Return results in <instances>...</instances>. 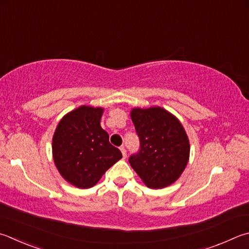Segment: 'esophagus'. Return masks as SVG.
<instances>
[{"instance_id": "esophagus-1", "label": "esophagus", "mask_w": 249, "mask_h": 249, "mask_svg": "<svg viewBox=\"0 0 249 249\" xmlns=\"http://www.w3.org/2000/svg\"><path fill=\"white\" fill-rule=\"evenodd\" d=\"M120 149H121V151H122V155H123L124 158H126V149H125V147L124 146H121Z\"/></svg>"}]
</instances>
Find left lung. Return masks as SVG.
<instances>
[{
	"label": "left lung",
	"mask_w": 249,
	"mask_h": 249,
	"mask_svg": "<svg viewBox=\"0 0 249 249\" xmlns=\"http://www.w3.org/2000/svg\"><path fill=\"white\" fill-rule=\"evenodd\" d=\"M139 137V150L129 163L150 188H163L179 178L189 158V142L182 124L162 107L130 113Z\"/></svg>",
	"instance_id": "obj_1"
}]
</instances>
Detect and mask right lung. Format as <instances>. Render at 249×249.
Listing matches in <instances>:
<instances>
[{"instance_id": "1", "label": "right lung", "mask_w": 249, "mask_h": 249, "mask_svg": "<svg viewBox=\"0 0 249 249\" xmlns=\"http://www.w3.org/2000/svg\"><path fill=\"white\" fill-rule=\"evenodd\" d=\"M102 112L101 107H80L63 117L54 133V162L63 178L76 187H92L122 158L100 126Z\"/></svg>"}]
</instances>
